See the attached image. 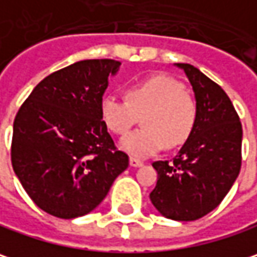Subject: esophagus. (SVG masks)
<instances>
[{
	"label": "esophagus",
	"mask_w": 257,
	"mask_h": 257,
	"mask_svg": "<svg viewBox=\"0 0 257 257\" xmlns=\"http://www.w3.org/2000/svg\"><path fill=\"white\" fill-rule=\"evenodd\" d=\"M130 165L135 167V168H138V167H142V165H143V162H142L140 159H136V158H130Z\"/></svg>",
	"instance_id": "34e87169"
}]
</instances>
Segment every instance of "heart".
I'll return each instance as SVG.
<instances>
[{
  "mask_svg": "<svg viewBox=\"0 0 257 257\" xmlns=\"http://www.w3.org/2000/svg\"><path fill=\"white\" fill-rule=\"evenodd\" d=\"M125 98L108 93L101 101V118L115 135L127 133L142 115L143 127L121 139L119 146L130 155L146 158L165 146L187 142L197 122V102L183 83L167 74H154L130 83Z\"/></svg>",
  "mask_w": 257,
  "mask_h": 257,
  "instance_id": "1",
  "label": "heart"
}]
</instances>
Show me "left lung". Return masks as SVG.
Instances as JSON below:
<instances>
[{
	"instance_id": "1",
	"label": "left lung",
	"mask_w": 257,
	"mask_h": 257,
	"mask_svg": "<svg viewBox=\"0 0 257 257\" xmlns=\"http://www.w3.org/2000/svg\"><path fill=\"white\" fill-rule=\"evenodd\" d=\"M175 65L186 73L192 84L197 122L171 164H152L158 181L149 197L162 216L194 221L213 211L238 177L243 128L221 86L193 65Z\"/></svg>"
}]
</instances>
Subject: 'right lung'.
<instances>
[{
	"instance_id": "add662e5",
	"label": "right lung",
	"mask_w": 257,
	"mask_h": 257,
	"mask_svg": "<svg viewBox=\"0 0 257 257\" xmlns=\"http://www.w3.org/2000/svg\"><path fill=\"white\" fill-rule=\"evenodd\" d=\"M115 60H83L39 83L13 125L11 164L38 208L71 219L92 212L128 167L101 118Z\"/></svg>"
}]
</instances>
